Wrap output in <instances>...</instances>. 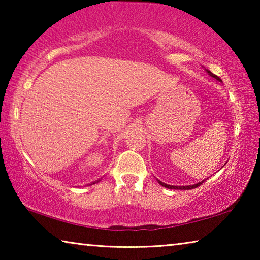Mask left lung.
Wrapping results in <instances>:
<instances>
[{
    "mask_svg": "<svg viewBox=\"0 0 260 260\" xmlns=\"http://www.w3.org/2000/svg\"><path fill=\"white\" fill-rule=\"evenodd\" d=\"M205 71L208 72V74H209L210 77H212V78L215 79V80H218V81L221 82V79L215 76V74H213L211 71H209V70H205ZM157 181H158V183L160 184V186L165 187V188H167V189H177V190H178V189H180V190H189V189H193V188H197L199 186H201V184L203 183V182L205 181V180H203V181H201V182H199V183L190 184V186H171V184H166V183H164V182H161L160 180H157Z\"/></svg>",
    "mask_w": 260,
    "mask_h": 260,
    "instance_id": "1",
    "label": "left lung"
}]
</instances>
